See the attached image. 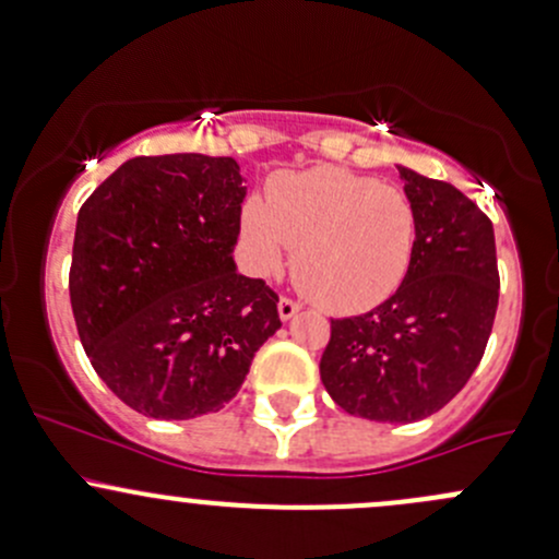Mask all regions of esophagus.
Returning a JSON list of instances; mask_svg holds the SVG:
<instances>
[{
  "mask_svg": "<svg viewBox=\"0 0 559 559\" xmlns=\"http://www.w3.org/2000/svg\"><path fill=\"white\" fill-rule=\"evenodd\" d=\"M297 310H299V302H295V299H289V297H281V302H278V316H281V321L295 319Z\"/></svg>",
  "mask_w": 559,
  "mask_h": 559,
  "instance_id": "34e87169",
  "label": "esophagus"
}]
</instances>
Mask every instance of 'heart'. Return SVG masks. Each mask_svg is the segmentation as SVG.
I'll list each match as a JSON object with an SVG mask.
<instances>
[{
  "mask_svg": "<svg viewBox=\"0 0 559 559\" xmlns=\"http://www.w3.org/2000/svg\"><path fill=\"white\" fill-rule=\"evenodd\" d=\"M240 233L260 273H275L289 246L295 284L310 302L332 313H358L404 284L418 214L402 187L319 166L275 176L267 203L249 198Z\"/></svg>",
  "mask_w": 559,
  "mask_h": 559,
  "instance_id": "b5f03b06",
  "label": "heart"
}]
</instances>
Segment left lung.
Wrapping results in <instances>:
<instances>
[{"label":"left lung","mask_w":559,"mask_h":559,"mask_svg":"<svg viewBox=\"0 0 559 559\" xmlns=\"http://www.w3.org/2000/svg\"><path fill=\"white\" fill-rule=\"evenodd\" d=\"M418 214L409 273L369 313L332 319L321 383L337 407L378 423L439 413L468 383L498 308L492 222L448 181L399 166Z\"/></svg>","instance_id":"left-lung-1"}]
</instances>
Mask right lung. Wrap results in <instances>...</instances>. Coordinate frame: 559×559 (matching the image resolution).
<instances>
[{"label": "right lung", "mask_w": 559, "mask_h": 559, "mask_svg": "<svg viewBox=\"0 0 559 559\" xmlns=\"http://www.w3.org/2000/svg\"><path fill=\"white\" fill-rule=\"evenodd\" d=\"M233 157H133L82 203L69 297L98 378L146 418L219 413L281 329L278 295L233 260Z\"/></svg>", "instance_id": "add662e5"}]
</instances>
